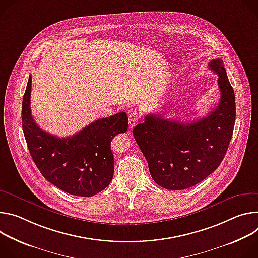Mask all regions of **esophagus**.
I'll use <instances>...</instances> for the list:
<instances>
[{"label":"esophagus","instance_id":"1","mask_svg":"<svg viewBox=\"0 0 258 258\" xmlns=\"http://www.w3.org/2000/svg\"><path fill=\"white\" fill-rule=\"evenodd\" d=\"M138 120H139L138 113H136V112H131V113L129 114V126H130L131 128H133V127L136 125V123L138 122Z\"/></svg>","mask_w":258,"mask_h":258}]
</instances>
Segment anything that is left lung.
<instances>
[{
  "mask_svg": "<svg viewBox=\"0 0 258 258\" xmlns=\"http://www.w3.org/2000/svg\"><path fill=\"white\" fill-rule=\"evenodd\" d=\"M209 69L218 75L220 100L206 117L187 124L150 113L133 129V136L160 186L179 190L196 185L217 169L233 136L236 99L221 59Z\"/></svg>",
  "mask_w": 258,
  "mask_h": 258,
  "instance_id": "left-lung-1",
  "label": "left lung"
}]
</instances>
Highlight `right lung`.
Returning <instances> with one entry per match:
<instances>
[{
	"label": "right lung",
	"instance_id": "add662e5",
	"mask_svg": "<svg viewBox=\"0 0 258 258\" xmlns=\"http://www.w3.org/2000/svg\"><path fill=\"white\" fill-rule=\"evenodd\" d=\"M32 77L23 95L22 129L30 154L41 174L63 191L92 197L103 190L113 176L111 139L128 129L125 111L102 118L73 136L60 138L42 130L31 110Z\"/></svg>",
	"mask_w": 258,
	"mask_h": 258
}]
</instances>
